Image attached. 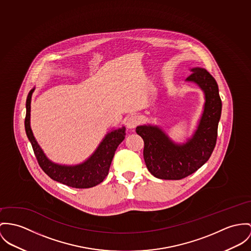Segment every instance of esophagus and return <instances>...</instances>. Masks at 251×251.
I'll use <instances>...</instances> for the list:
<instances>
[{
	"instance_id": "esophagus-1",
	"label": "esophagus",
	"mask_w": 251,
	"mask_h": 251,
	"mask_svg": "<svg viewBox=\"0 0 251 251\" xmlns=\"http://www.w3.org/2000/svg\"><path fill=\"white\" fill-rule=\"evenodd\" d=\"M138 123H139L138 116H128V118L126 119V126L129 129H134V128L137 126Z\"/></svg>"
}]
</instances>
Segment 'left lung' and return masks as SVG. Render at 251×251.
Wrapping results in <instances>:
<instances>
[{
    "label": "left lung",
    "mask_w": 251,
    "mask_h": 251,
    "mask_svg": "<svg viewBox=\"0 0 251 251\" xmlns=\"http://www.w3.org/2000/svg\"><path fill=\"white\" fill-rule=\"evenodd\" d=\"M186 82L199 86L204 104L197 129L183 143H176L161 127L139 125L137 135L144 141L143 156L149 172L161 179H181L201 168L210 157L216 145L222 100L216 80L203 68H191Z\"/></svg>",
    "instance_id": "8db88e82"
}]
</instances>
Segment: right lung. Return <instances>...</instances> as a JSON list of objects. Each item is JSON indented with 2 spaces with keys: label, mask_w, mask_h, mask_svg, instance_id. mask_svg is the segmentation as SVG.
Segmentation results:
<instances>
[{
  "label": "right lung",
  "mask_w": 251,
  "mask_h": 251,
  "mask_svg": "<svg viewBox=\"0 0 251 251\" xmlns=\"http://www.w3.org/2000/svg\"><path fill=\"white\" fill-rule=\"evenodd\" d=\"M34 90L35 88L30 90L26 98L25 129L43 171L53 180L74 188H91L101 183L109 173L118 145L125 138V127L122 126L107 133L96 151L82 163L75 165L55 163L44 153L30 127V104Z\"/></svg>",
  "instance_id": "right-lung-1"
}]
</instances>
